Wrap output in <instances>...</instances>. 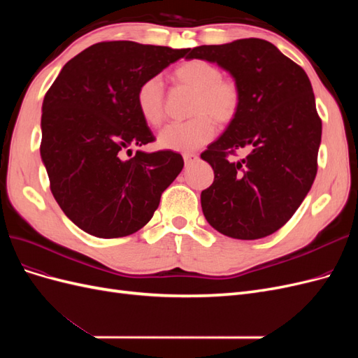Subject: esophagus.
Returning a JSON list of instances; mask_svg holds the SVG:
<instances>
[{"mask_svg":"<svg viewBox=\"0 0 358 358\" xmlns=\"http://www.w3.org/2000/svg\"><path fill=\"white\" fill-rule=\"evenodd\" d=\"M199 159L197 154H192V152H187L183 154V161H185V166H192L194 162Z\"/></svg>","mask_w":358,"mask_h":358,"instance_id":"34e87169","label":"esophagus"}]
</instances>
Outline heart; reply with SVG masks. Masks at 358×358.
<instances>
[{"label":"heart","instance_id":"b5f03b06","mask_svg":"<svg viewBox=\"0 0 358 358\" xmlns=\"http://www.w3.org/2000/svg\"><path fill=\"white\" fill-rule=\"evenodd\" d=\"M171 78L178 85L194 92L191 116L185 122L164 127L158 136L161 148L191 152L215 136L216 124L225 127L237 117L242 107L241 85L233 78H224L218 66L206 59H189L173 70ZM136 104L145 122L158 127L164 119V88L158 78L140 83Z\"/></svg>","mask_w":358,"mask_h":358}]
</instances>
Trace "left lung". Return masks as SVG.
I'll return each mask as SVG.
<instances>
[{"instance_id": "1", "label": "left lung", "mask_w": 358, "mask_h": 358, "mask_svg": "<svg viewBox=\"0 0 358 358\" xmlns=\"http://www.w3.org/2000/svg\"><path fill=\"white\" fill-rule=\"evenodd\" d=\"M185 58L216 62L242 90L239 115L201 154L215 173L201 191L203 213L233 239H262L288 222L317 176L321 119L310 80L262 38L199 46ZM242 147L252 152L230 162L228 155Z\"/></svg>"}]
</instances>
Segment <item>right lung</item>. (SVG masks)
<instances>
[{"label": "right lung", "mask_w": 358, "mask_h": 358, "mask_svg": "<svg viewBox=\"0 0 358 358\" xmlns=\"http://www.w3.org/2000/svg\"><path fill=\"white\" fill-rule=\"evenodd\" d=\"M188 49L101 41L62 67L43 100L40 154L62 212L88 234L115 239L138 231L178 178L173 150L124 152L154 142L136 104L140 83Z\"/></svg>", "instance_id": "add662e5"}]
</instances>
